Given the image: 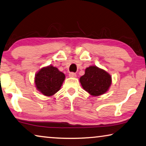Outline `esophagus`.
Instances as JSON below:
<instances>
[{
  "mask_svg": "<svg viewBox=\"0 0 146 146\" xmlns=\"http://www.w3.org/2000/svg\"><path fill=\"white\" fill-rule=\"evenodd\" d=\"M69 76L70 78H76V74L74 72H70L69 74Z\"/></svg>",
  "mask_w": 146,
  "mask_h": 146,
  "instance_id": "1",
  "label": "esophagus"
}]
</instances>
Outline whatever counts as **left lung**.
Masks as SVG:
<instances>
[{"mask_svg": "<svg viewBox=\"0 0 146 146\" xmlns=\"http://www.w3.org/2000/svg\"><path fill=\"white\" fill-rule=\"evenodd\" d=\"M82 87L93 96L105 94L112 83L111 76L106 70L96 66H90L85 69V74L80 79Z\"/></svg>", "mask_w": 146, "mask_h": 146, "instance_id": "1", "label": "left lung"}]
</instances>
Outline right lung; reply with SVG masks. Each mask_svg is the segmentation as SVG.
Listing matches in <instances>:
<instances>
[{
	"mask_svg": "<svg viewBox=\"0 0 146 146\" xmlns=\"http://www.w3.org/2000/svg\"><path fill=\"white\" fill-rule=\"evenodd\" d=\"M65 76L57 68L50 65L40 69L35 76L37 89L46 96H51L59 91Z\"/></svg>",
	"mask_w": 146,
	"mask_h": 146,
	"instance_id": "obj_1",
	"label": "right lung"
}]
</instances>
